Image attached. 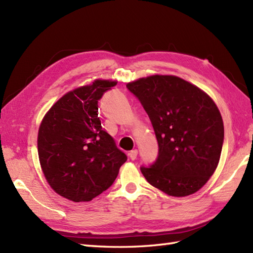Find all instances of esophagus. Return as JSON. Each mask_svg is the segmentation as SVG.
Masks as SVG:
<instances>
[{"label":"esophagus","instance_id":"obj_1","mask_svg":"<svg viewBox=\"0 0 253 253\" xmlns=\"http://www.w3.org/2000/svg\"><path fill=\"white\" fill-rule=\"evenodd\" d=\"M129 158H130L131 160H134L135 158H137L138 156V151L137 150H132L131 152H129Z\"/></svg>","mask_w":253,"mask_h":253}]
</instances>
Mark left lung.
Returning a JSON list of instances; mask_svg holds the SVG:
<instances>
[{"label": "left lung", "instance_id": "obj_1", "mask_svg": "<svg viewBox=\"0 0 253 253\" xmlns=\"http://www.w3.org/2000/svg\"><path fill=\"white\" fill-rule=\"evenodd\" d=\"M150 118L158 142L155 163L140 169L152 186L173 197L197 192L215 172L224 128L215 102L174 76H151L128 83Z\"/></svg>", "mask_w": 253, "mask_h": 253}]
</instances>
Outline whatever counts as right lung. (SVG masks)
Segmentation results:
<instances>
[{"mask_svg":"<svg viewBox=\"0 0 253 253\" xmlns=\"http://www.w3.org/2000/svg\"><path fill=\"white\" fill-rule=\"evenodd\" d=\"M115 84L96 80L64 95L38 130L43 175L56 193L74 202H87L111 187L127 160L98 118V100Z\"/></svg>","mask_w":253,"mask_h":253,"instance_id":"add662e5","label":"right lung"}]
</instances>
